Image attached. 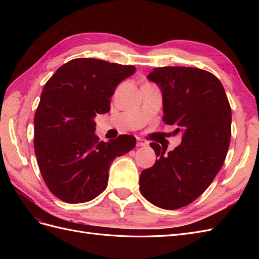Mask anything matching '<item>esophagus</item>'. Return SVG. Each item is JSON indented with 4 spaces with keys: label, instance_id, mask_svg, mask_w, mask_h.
<instances>
[{
    "label": "esophagus",
    "instance_id": "1",
    "mask_svg": "<svg viewBox=\"0 0 259 259\" xmlns=\"http://www.w3.org/2000/svg\"><path fill=\"white\" fill-rule=\"evenodd\" d=\"M137 147H146L148 146V142L143 138H137Z\"/></svg>",
    "mask_w": 259,
    "mask_h": 259
}]
</instances>
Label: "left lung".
<instances>
[{
	"label": "left lung",
	"instance_id": "8db88e82",
	"mask_svg": "<svg viewBox=\"0 0 259 259\" xmlns=\"http://www.w3.org/2000/svg\"><path fill=\"white\" fill-rule=\"evenodd\" d=\"M159 86L163 121L176 125L182 144L151 143L158 156L139 177L140 192L155 206L176 209L206 190L225 162L231 137V108L224 86L205 70L191 67L155 68L147 76Z\"/></svg>",
	"mask_w": 259,
	"mask_h": 259
}]
</instances>
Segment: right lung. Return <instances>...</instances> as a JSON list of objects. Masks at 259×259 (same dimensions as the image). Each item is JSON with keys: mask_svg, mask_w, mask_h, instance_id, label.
<instances>
[{"mask_svg": "<svg viewBox=\"0 0 259 259\" xmlns=\"http://www.w3.org/2000/svg\"><path fill=\"white\" fill-rule=\"evenodd\" d=\"M135 71L134 66L77 58L45 84L34 115V152L46 186L61 201L95 199L107 188L113 160L135 147L131 135L105 143L95 134L96 115L110 111L115 88Z\"/></svg>", "mask_w": 259, "mask_h": 259, "instance_id": "add662e5", "label": "right lung"}]
</instances>
